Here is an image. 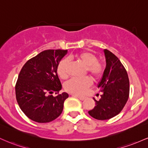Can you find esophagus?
<instances>
[{
	"label": "esophagus",
	"instance_id": "1",
	"mask_svg": "<svg viewBox=\"0 0 148 148\" xmlns=\"http://www.w3.org/2000/svg\"><path fill=\"white\" fill-rule=\"evenodd\" d=\"M73 96H75V97H77V99H79L80 101H84V99H85V97H84V96H78V95H75V94H72Z\"/></svg>",
	"mask_w": 148,
	"mask_h": 148
}]
</instances>
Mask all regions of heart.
<instances>
[{
    "mask_svg": "<svg viewBox=\"0 0 148 148\" xmlns=\"http://www.w3.org/2000/svg\"><path fill=\"white\" fill-rule=\"evenodd\" d=\"M75 58L86 66V72L94 79H98L103 73V66L97 61V56L90 52H82L76 54ZM69 61L64 59L57 66V73L61 79H66L69 76ZM92 84L89 77L82 78H71L66 82L64 87L68 92L76 95H82Z\"/></svg>",
    "mask_w": 148,
    "mask_h": 148,
    "instance_id": "b5f03b06",
    "label": "heart"
}]
</instances>
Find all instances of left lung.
<instances>
[{
  "mask_svg": "<svg viewBox=\"0 0 148 148\" xmlns=\"http://www.w3.org/2000/svg\"><path fill=\"white\" fill-rule=\"evenodd\" d=\"M106 69L97 87L103 92L101 99L89 110V115L99 120H106L118 114L127 103L129 94L128 74L121 61L114 54L104 49Z\"/></svg>",
  "mask_w": 148,
  "mask_h": 148,
  "instance_id": "1",
  "label": "left lung"
}]
</instances>
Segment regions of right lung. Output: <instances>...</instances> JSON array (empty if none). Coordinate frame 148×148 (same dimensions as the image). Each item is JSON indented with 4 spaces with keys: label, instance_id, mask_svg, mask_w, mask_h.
I'll use <instances>...</instances> for the list:
<instances>
[{
    "label": "right lung",
    "instance_id": "add662e5",
    "mask_svg": "<svg viewBox=\"0 0 148 148\" xmlns=\"http://www.w3.org/2000/svg\"><path fill=\"white\" fill-rule=\"evenodd\" d=\"M67 53V49L45 50L29 59L21 69L15 86L16 99L21 110L31 120L47 123L62 112L69 94H51L59 93L62 88L57 66Z\"/></svg>",
    "mask_w": 148,
    "mask_h": 148
}]
</instances>
